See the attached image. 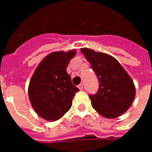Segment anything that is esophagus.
Segmentation results:
<instances>
[{
	"mask_svg": "<svg viewBox=\"0 0 152 152\" xmlns=\"http://www.w3.org/2000/svg\"><path fill=\"white\" fill-rule=\"evenodd\" d=\"M78 88H79L80 90H82L84 89V84H80L79 86H78Z\"/></svg>",
	"mask_w": 152,
	"mask_h": 152,
	"instance_id": "esophagus-1",
	"label": "esophagus"
}]
</instances>
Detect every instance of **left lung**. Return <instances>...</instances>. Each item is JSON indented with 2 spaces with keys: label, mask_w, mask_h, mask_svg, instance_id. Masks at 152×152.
I'll return each instance as SVG.
<instances>
[{
  "label": "left lung",
  "mask_w": 152,
  "mask_h": 152,
  "mask_svg": "<svg viewBox=\"0 0 152 152\" xmlns=\"http://www.w3.org/2000/svg\"><path fill=\"white\" fill-rule=\"evenodd\" d=\"M99 80V89L89 94L92 107L107 118L120 116L129 108L135 97V86L120 63L113 57L89 49H81Z\"/></svg>",
  "instance_id": "left-lung-1"
}]
</instances>
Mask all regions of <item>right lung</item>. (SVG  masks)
Instances as JSON below:
<instances>
[{"label":"right lung","instance_id":"add662e5","mask_svg":"<svg viewBox=\"0 0 152 152\" xmlns=\"http://www.w3.org/2000/svg\"><path fill=\"white\" fill-rule=\"evenodd\" d=\"M75 50L53 52L44 58L29 83L28 95L32 107L40 117L57 121L72 107L73 97L79 89L66 73Z\"/></svg>","mask_w":152,"mask_h":152}]
</instances>
